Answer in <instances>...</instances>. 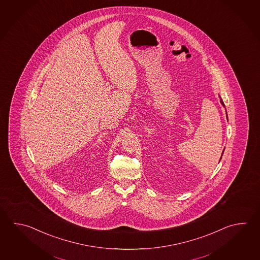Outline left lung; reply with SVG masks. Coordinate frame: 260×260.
I'll return each mask as SVG.
<instances>
[{
    "mask_svg": "<svg viewBox=\"0 0 260 260\" xmlns=\"http://www.w3.org/2000/svg\"><path fill=\"white\" fill-rule=\"evenodd\" d=\"M220 103H221V105L224 107V104H223V102H222V100L220 99ZM227 114V113H226ZM227 119H228V117H227ZM223 152H224V150H223ZM222 154H223V152H222ZM222 154H221V156H222ZM220 159H221V157H220Z\"/></svg>",
    "mask_w": 260,
    "mask_h": 260,
    "instance_id": "1",
    "label": "left lung"
}]
</instances>
